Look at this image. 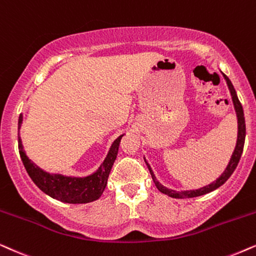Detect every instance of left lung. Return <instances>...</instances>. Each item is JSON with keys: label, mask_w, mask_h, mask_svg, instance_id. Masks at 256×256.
<instances>
[{"label": "left lung", "mask_w": 256, "mask_h": 256, "mask_svg": "<svg viewBox=\"0 0 256 256\" xmlns=\"http://www.w3.org/2000/svg\"><path fill=\"white\" fill-rule=\"evenodd\" d=\"M224 74V80H226V82H227L228 88H230V91L232 100H233L234 108H235V112H236V117H238V140H236V146H235L233 154H232V156H230V162H228L227 168H226V170H224V172L222 173V174H221L219 178L216 180V182L210 184V185L204 186L199 190H182V192H176V190H170V188H168V187L162 186V184H160L158 180H156V176L153 174L151 168H150L148 162L145 160L146 165H148V168L150 170V173H151L152 179H153V182H154V185L156 186V188H158L162 193L166 194V196H172V198H176V199H185V198L200 196H204V194H206V193L212 192V190L219 188L221 185H224V184L227 182V179L232 176V173L234 172V170L236 168L238 164H239V160H240L241 154H242V151H244V138H246V122H244V108H242V105H241V103H240L239 98H238V96H236L235 88L233 86V84H232V82L230 80V78H228L224 74Z\"/></svg>", "instance_id": "1"}]
</instances>
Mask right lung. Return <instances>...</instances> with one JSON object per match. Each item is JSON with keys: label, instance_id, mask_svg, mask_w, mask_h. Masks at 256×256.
Returning <instances> with one entry per match:
<instances>
[{"label": "right lung", "instance_id": "right-lung-1", "mask_svg": "<svg viewBox=\"0 0 256 256\" xmlns=\"http://www.w3.org/2000/svg\"><path fill=\"white\" fill-rule=\"evenodd\" d=\"M23 117L20 114L18 118V130L21 128ZM116 139L108 151L106 158L94 174L84 176V178H76V176H66L62 174H50L42 168H40L36 164H34L26 152L23 151V145L21 137L18 136V151L23 165L28 172V174L36 186L48 196L54 199L60 200L68 204H86L97 200L103 194L108 184V178L117 158L118 148L120 139Z\"/></svg>", "mask_w": 256, "mask_h": 256}]
</instances>
